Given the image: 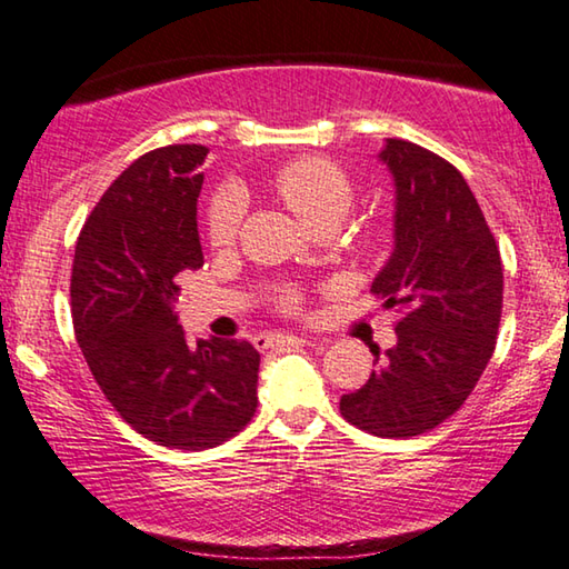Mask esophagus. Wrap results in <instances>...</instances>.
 Wrapping results in <instances>:
<instances>
[{
    "label": "esophagus",
    "instance_id": "obj_1",
    "mask_svg": "<svg viewBox=\"0 0 569 569\" xmlns=\"http://www.w3.org/2000/svg\"><path fill=\"white\" fill-rule=\"evenodd\" d=\"M286 341H306L303 336H293V333H263L256 339L258 349H271L276 343H286Z\"/></svg>",
    "mask_w": 569,
    "mask_h": 569
}]
</instances>
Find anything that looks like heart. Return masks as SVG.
<instances>
[{"instance_id": "1", "label": "heart", "mask_w": 569, "mask_h": 569, "mask_svg": "<svg viewBox=\"0 0 569 569\" xmlns=\"http://www.w3.org/2000/svg\"><path fill=\"white\" fill-rule=\"evenodd\" d=\"M276 196L306 228H336L353 203V182L336 162L303 158L288 162L273 178ZM240 223V203L230 190L218 192L208 208V238L213 246H228ZM377 238H371V243Z\"/></svg>"}]
</instances>
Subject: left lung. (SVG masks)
<instances>
[{"instance_id": "obj_1", "label": "left lung", "mask_w": 569, "mask_h": 569, "mask_svg": "<svg viewBox=\"0 0 569 569\" xmlns=\"http://www.w3.org/2000/svg\"><path fill=\"white\" fill-rule=\"evenodd\" d=\"M393 180V250L371 283L399 308L397 346L341 397L353 427L383 439L423 435L449 419L495 353L502 261L475 192L445 158L387 138L377 156Z\"/></svg>"}]
</instances>
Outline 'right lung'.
Segmentation results:
<instances>
[{
	"label": "right lung",
	"mask_w": 569,
	"mask_h": 569,
	"mask_svg": "<svg viewBox=\"0 0 569 569\" xmlns=\"http://www.w3.org/2000/svg\"><path fill=\"white\" fill-rule=\"evenodd\" d=\"M206 156L168 146L122 170L77 238L70 286L77 343L104 397L138 435L190 451L246 427L261 363L248 341L190 343L178 323V276L203 266Z\"/></svg>",
	"instance_id": "add662e5"
}]
</instances>
